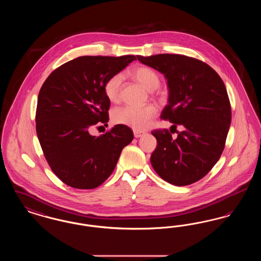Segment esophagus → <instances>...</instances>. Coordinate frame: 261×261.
Returning <instances> with one entry per match:
<instances>
[{"mask_svg":"<svg viewBox=\"0 0 261 261\" xmlns=\"http://www.w3.org/2000/svg\"><path fill=\"white\" fill-rule=\"evenodd\" d=\"M133 132H134L135 138H140V137L143 136V134H144V132H141V131H138V130H133Z\"/></svg>","mask_w":261,"mask_h":261,"instance_id":"1","label":"esophagus"}]
</instances>
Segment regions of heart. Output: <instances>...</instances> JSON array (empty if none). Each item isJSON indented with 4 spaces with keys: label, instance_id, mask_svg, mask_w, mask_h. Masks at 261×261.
Listing matches in <instances>:
<instances>
[{
    "label": "heart",
    "instance_id": "b5f03b06",
    "mask_svg": "<svg viewBox=\"0 0 261 261\" xmlns=\"http://www.w3.org/2000/svg\"><path fill=\"white\" fill-rule=\"evenodd\" d=\"M130 74L148 91H153L161 85L160 75L148 66H139L133 69ZM121 84L122 76L119 73L112 75L107 79L103 85V92L109 100L113 102L118 100ZM155 114L156 108L151 105L146 107L126 106L115 109L112 112V119L115 124L125 125L135 130H144L150 124Z\"/></svg>",
    "mask_w": 261,
    "mask_h": 261
}]
</instances>
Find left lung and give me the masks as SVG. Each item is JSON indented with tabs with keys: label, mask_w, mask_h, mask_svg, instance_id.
<instances>
[{
	"label": "left lung",
	"mask_w": 261,
	"mask_h": 261,
	"mask_svg": "<svg viewBox=\"0 0 261 261\" xmlns=\"http://www.w3.org/2000/svg\"><path fill=\"white\" fill-rule=\"evenodd\" d=\"M137 59L167 80L168 103L161 117L173 123L175 130L177 125L184 127L176 139L167 130L151 132L158 147L150 163L172 185L193 184L211 171L225 147L232 113L223 81L208 64L186 56L161 54Z\"/></svg>",
	"instance_id": "left-lung-1"
}]
</instances>
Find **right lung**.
<instances>
[{"label":"right lung","mask_w":261,"mask_h":261,"mask_svg":"<svg viewBox=\"0 0 261 261\" xmlns=\"http://www.w3.org/2000/svg\"><path fill=\"white\" fill-rule=\"evenodd\" d=\"M136 60L135 56L79 57L54 70L38 96L36 131L53 172L75 189H95L112 173L133 138L125 125L99 137L89 129L109 122L105 82Z\"/></svg>","instance_id":"right-lung-1"}]
</instances>
